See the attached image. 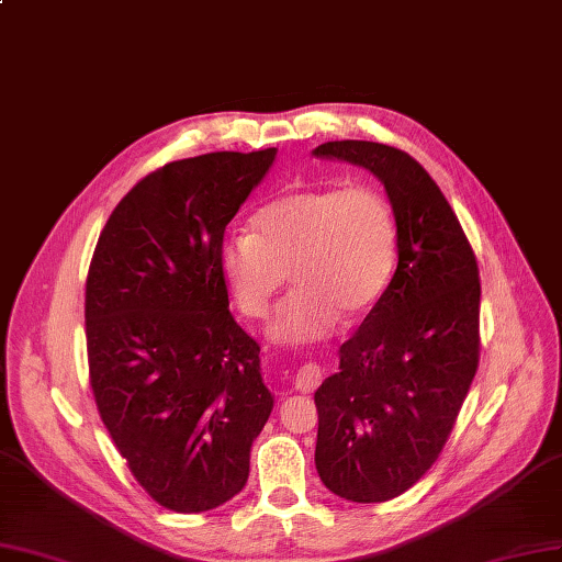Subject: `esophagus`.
Masks as SVG:
<instances>
[{
  "instance_id": "esophagus-1",
  "label": "esophagus",
  "mask_w": 562,
  "mask_h": 562,
  "mask_svg": "<svg viewBox=\"0 0 562 562\" xmlns=\"http://www.w3.org/2000/svg\"><path fill=\"white\" fill-rule=\"evenodd\" d=\"M322 375H324V371H322L317 364H303V367L296 371L294 387H296L299 392H313V390H317V385L322 383Z\"/></svg>"
}]
</instances>
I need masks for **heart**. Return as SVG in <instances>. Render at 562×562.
I'll list each match as a JSON object with an SVG mask.
<instances>
[{
    "label": "heart",
    "instance_id": "heart-1",
    "mask_svg": "<svg viewBox=\"0 0 562 562\" xmlns=\"http://www.w3.org/2000/svg\"><path fill=\"white\" fill-rule=\"evenodd\" d=\"M255 233L226 235L220 270L240 313L261 319L286 273L294 292L268 336L284 346L327 338L338 319L367 315L385 294L400 255V228L373 187H305L263 205Z\"/></svg>",
    "mask_w": 562,
    "mask_h": 562
}]
</instances>
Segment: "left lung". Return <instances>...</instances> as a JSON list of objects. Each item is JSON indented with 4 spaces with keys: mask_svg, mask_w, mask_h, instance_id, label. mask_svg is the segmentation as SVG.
Returning a JSON list of instances; mask_svg holds the SVG:
<instances>
[{
    "mask_svg": "<svg viewBox=\"0 0 562 562\" xmlns=\"http://www.w3.org/2000/svg\"><path fill=\"white\" fill-rule=\"evenodd\" d=\"M313 154L373 172L400 228L385 294L315 392L322 483L350 502H387L437 462L476 375L479 266L446 195L406 151L340 139Z\"/></svg>",
    "mask_w": 562,
    "mask_h": 562,
    "instance_id": "left-lung-1",
    "label": "left lung"
}]
</instances>
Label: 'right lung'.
Returning a JSON list of instances; mask_svg holds the SVG:
<instances>
[{"instance_id": "add662e5", "label": "right lung", "mask_w": 562, "mask_h": 562, "mask_svg": "<svg viewBox=\"0 0 562 562\" xmlns=\"http://www.w3.org/2000/svg\"><path fill=\"white\" fill-rule=\"evenodd\" d=\"M278 149L175 160L104 224L86 280L100 418L137 483L177 514L238 495L273 394L259 342L228 311L220 245Z\"/></svg>"}]
</instances>
